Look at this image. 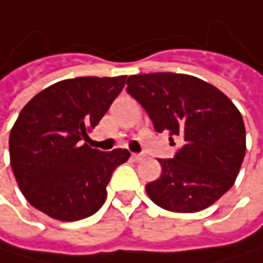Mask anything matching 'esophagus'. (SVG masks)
Wrapping results in <instances>:
<instances>
[{"instance_id":"34e87169","label":"esophagus","mask_w":263,"mask_h":263,"mask_svg":"<svg viewBox=\"0 0 263 263\" xmlns=\"http://www.w3.org/2000/svg\"><path fill=\"white\" fill-rule=\"evenodd\" d=\"M143 159H145V154H133V160L134 162H140Z\"/></svg>"}]
</instances>
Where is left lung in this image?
<instances>
[{
	"label": "left lung",
	"mask_w": 263,
	"mask_h": 263,
	"mask_svg": "<svg viewBox=\"0 0 263 263\" xmlns=\"http://www.w3.org/2000/svg\"><path fill=\"white\" fill-rule=\"evenodd\" d=\"M126 84L157 133L168 130L172 142H182L173 159H159L162 175L146 184L151 201L182 214L209 208L234 185L245 157L238 109L217 87L189 74H133Z\"/></svg>",
	"instance_id": "obj_1"
}]
</instances>
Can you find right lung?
Wrapping results in <instances>:
<instances>
[{
    "instance_id": "obj_1",
    "label": "right lung",
    "mask_w": 263,
    "mask_h": 263,
    "mask_svg": "<svg viewBox=\"0 0 263 263\" xmlns=\"http://www.w3.org/2000/svg\"><path fill=\"white\" fill-rule=\"evenodd\" d=\"M126 76L55 82L23 107L9 137L10 166L25 198L40 212L76 221L98 212L114 170L129 151L93 149L87 133L109 110Z\"/></svg>"
}]
</instances>
